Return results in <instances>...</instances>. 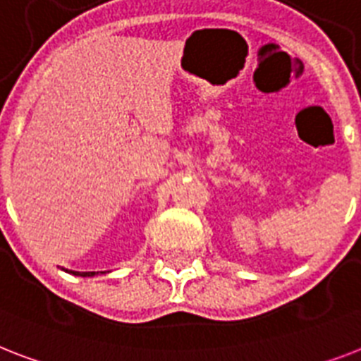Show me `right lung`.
Masks as SVG:
<instances>
[{
  "instance_id": "add662e5",
  "label": "right lung",
  "mask_w": 361,
  "mask_h": 361,
  "mask_svg": "<svg viewBox=\"0 0 361 361\" xmlns=\"http://www.w3.org/2000/svg\"><path fill=\"white\" fill-rule=\"evenodd\" d=\"M66 272H70V274H75V276H96V274H98V272H78V271H66Z\"/></svg>"
}]
</instances>
